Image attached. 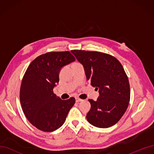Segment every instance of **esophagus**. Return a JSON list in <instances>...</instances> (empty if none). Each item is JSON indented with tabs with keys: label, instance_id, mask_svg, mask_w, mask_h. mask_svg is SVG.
Masks as SVG:
<instances>
[{
	"label": "esophagus",
	"instance_id": "34e87169",
	"mask_svg": "<svg viewBox=\"0 0 154 154\" xmlns=\"http://www.w3.org/2000/svg\"><path fill=\"white\" fill-rule=\"evenodd\" d=\"M76 102H80V101H82L83 100L81 99H80V98H79V97H76Z\"/></svg>",
	"mask_w": 154,
	"mask_h": 154
}]
</instances>
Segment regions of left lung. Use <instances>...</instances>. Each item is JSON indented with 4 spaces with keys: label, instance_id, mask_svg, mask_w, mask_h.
I'll return each instance as SVG.
<instances>
[{
    "label": "left lung",
    "instance_id": "obj_1",
    "mask_svg": "<svg viewBox=\"0 0 154 154\" xmlns=\"http://www.w3.org/2000/svg\"><path fill=\"white\" fill-rule=\"evenodd\" d=\"M71 51L83 65L87 79L99 92L96 101L89 99L88 122L102 128L114 125L125 113L130 98L129 81L122 64L116 58L102 52Z\"/></svg>",
    "mask_w": 154,
    "mask_h": 154
}]
</instances>
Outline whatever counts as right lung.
Here are the masks:
<instances>
[{
    "instance_id": "add662e5",
    "label": "right lung",
    "mask_w": 154,
    "mask_h": 154,
    "mask_svg": "<svg viewBox=\"0 0 154 154\" xmlns=\"http://www.w3.org/2000/svg\"><path fill=\"white\" fill-rule=\"evenodd\" d=\"M75 60L69 51L42 54L29 65L22 81L20 100L30 122L44 132H53L65 122L75 99L61 100L53 89L61 69Z\"/></svg>"
}]
</instances>
